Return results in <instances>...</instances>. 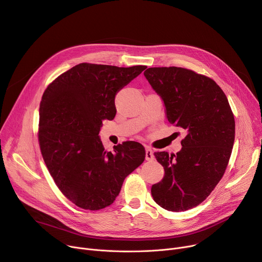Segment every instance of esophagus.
<instances>
[{
	"label": "esophagus",
	"mask_w": 262,
	"mask_h": 262,
	"mask_svg": "<svg viewBox=\"0 0 262 262\" xmlns=\"http://www.w3.org/2000/svg\"><path fill=\"white\" fill-rule=\"evenodd\" d=\"M145 159L147 161H151L155 159V156H154V151L152 149H150L149 147L145 148Z\"/></svg>",
	"instance_id": "obj_1"
}]
</instances>
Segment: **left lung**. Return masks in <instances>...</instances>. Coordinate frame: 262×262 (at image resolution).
<instances>
[{
	"label": "left lung",
	"instance_id": "obj_1",
	"mask_svg": "<svg viewBox=\"0 0 262 262\" xmlns=\"http://www.w3.org/2000/svg\"><path fill=\"white\" fill-rule=\"evenodd\" d=\"M144 76L162 99L167 120L186 130L176 155L157 151L164 177L151 186L157 204L171 212L199 205L221 180L235 140V119L217 83L181 67H150Z\"/></svg>",
	"mask_w": 262,
	"mask_h": 262
}]
</instances>
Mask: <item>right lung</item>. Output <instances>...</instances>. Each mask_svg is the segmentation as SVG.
<instances>
[{"label":"right lung","instance_id":"obj_1","mask_svg":"<svg viewBox=\"0 0 262 262\" xmlns=\"http://www.w3.org/2000/svg\"><path fill=\"white\" fill-rule=\"evenodd\" d=\"M146 66L81 63L52 81L40 104L39 143L44 162L63 195L84 210L111 205L124 179L145 159L143 145L126 141L104 150V119L116 116L118 92Z\"/></svg>","mask_w":262,"mask_h":262}]
</instances>
